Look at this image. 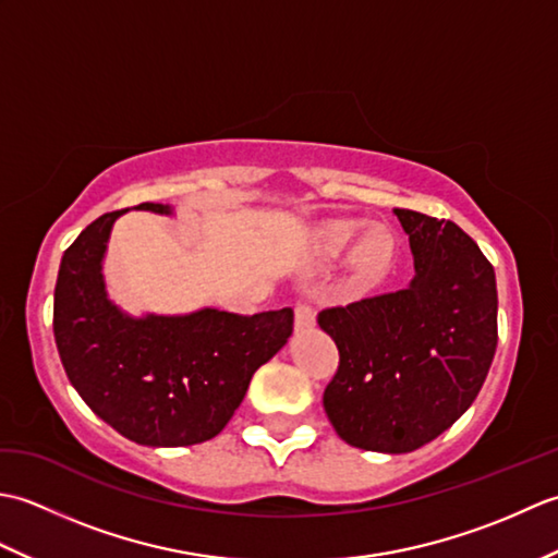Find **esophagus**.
<instances>
[{
  "label": "esophagus",
  "mask_w": 558,
  "mask_h": 558,
  "mask_svg": "<svg viewBox=\"0 0 558 558\" xmlns=\"http://www.w3.org/2000/svg\"><path fill=\"white\" fill-rule=\"evenodd\" d=\"M316 324V312L306 302L294 304V326L298 330H306Z\"/></svg>",
  "instance_id": "34e87169"
}]
</instances>
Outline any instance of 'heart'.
Instances as JSON below:
<instances>
[{
    "instance_id": "b5f03b06",
    "label": "heart",
    "mask_w": 558,
    "mask_h": 558,
    "mask_svg": "<svg viewBox=\"0 0 558 558\" xmlns=\"http://www.w3.org/2000/svg\"><path fill=\"white\" fill-rule=\"evenodd\" d=\"M364 232V222L357 220H336L328 222L318 232V254L324 258H338L345 256L350 248L356 244L359 236ZM360 242V241H359ZM361 243V242H360ZM393 256V240L386 230H372L363 236V242L354 252V264L362 276L372 278L378 276Z\"/></svg>"
}]
</instances>
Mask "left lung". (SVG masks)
<instances>
[{"instance_id":"8db88e82","label":"left lung","mask_w":558,"mask_h":558,"mask_svg":"<svg viewBox=\"0 0 558 558\" xmlns=\"http://www.w3.org/2000/svg\"><path fill=\"white\" fill-rule=\"evenodd\" d=\"M410 236L414 278L318 314L340 364L324 410L342 441L410 453L477 398L496 352L494 266L456 222L393 210Z\"/></svg>"}]
</instances>
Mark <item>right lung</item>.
<instances>
[{"label":"right lung","mask_w":558,"mask_h":558,"mask_svg":"<svg viewBox=\"0 0 558 558\" xmlns=\"http://www.w3.org/2000/svg\"><path fill=\"white\" fill-rule=\"evenodd\" d=\"M136 210L172 216V206ZM105 213L71 244L54 286V342L83 402L129 441L153 448L218 436L248 381L292 336L290 306L240 316L204 310L132 316L105 290L102 258L114 220Z\"/></svg>","instance_id":"1"}]
</instances>
